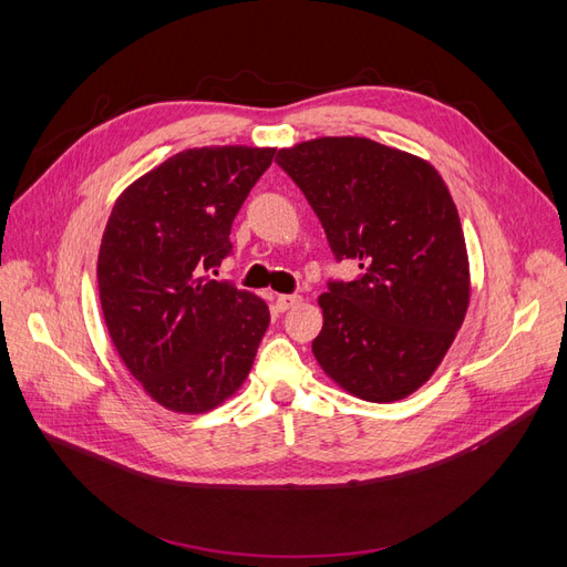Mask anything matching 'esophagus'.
I'll use <instances>...</instances> for the list:
<instances>
[{"instance_id": "esophagus-1", "label": "esophagus", "mask_w": 567, "mask_h": 567, "mask_svg": "<svg viewBox=\"0 0 567 567\" xmlns=\"http://www.w3.org/2000/svg\"><path fill=\"white\" fill-rule=\"evenodd\" d=\"M300 302H302L300 296H279V298H277V310H279V312H288L290 307H296V305H300Z\"/></svg>"}]
</instances>
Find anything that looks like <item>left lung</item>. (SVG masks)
Instances as JSON below:
<instances>
[{
	"label": "left lung",
	"mask_w": 567,
	"mask_h": 567,
	"mask_svg": "<svg viewBox=\"0 0 567 567\" xmlns=\"http://www.w3.org/2000/svg\"><path fill=\"white\" fill-rule=\"evenodd\" d=\"M321 219L338 260L362 279L319 296L312 352L367 402H398L431 381L471 302L466 238L437 169L367 136H319L277 153Z\"/></svg>",
	"instance_id": "obj_1"
}]
</instances>
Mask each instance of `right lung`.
I'll return each mask as SVG.
<instances>
[{
    "instance_id": "right-lung-1",
    "label": "right lung",
    "mask_w": 567,
    "mask_h": 567,
    "mask_svg": "<svg viewBox=\"0 0 567 567\" xmlns=\"http://www.w3.org/2000/svg\"><path fill=\"white\" fill-rule=\"evenodd\" d=\"M277 148H186L117 196L96 281L113 346L148 398L205 414L241 390L269 326L250 290L210 279Z\"/></svg>"
}]
</instances>
